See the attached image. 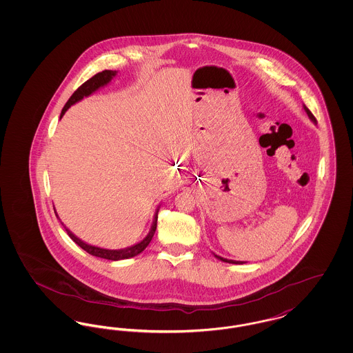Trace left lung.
Instances as JSON below:
<instances>
[{"label":"left lung","mask_w":353,"mask_h":353,"mask_svg":"<svg viewBox=\"0 0 353 353\" xmlns=\"http://www.w3.org/2000/svg\"><path fill=\"white\" fill-rule=\"evenodd\" d=\"M303 108H304V111H305V114H307V117L310 118V120L314 123V124H316V119H315V117L311 114V111L303 104ZM213 255L217 258V259H219V261H222V262H228V263H234V265H243V263H246V262H243V261H233V259H226V258H222V256H219V255H217V254H214L213 252Z\"/></svg>","instance_id":"1"}]
</instances>
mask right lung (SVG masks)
<instances>
[{
    "instance_id": "right-lung-1",
    "label": "right lung",
    "mask_w": 353,
    "mask_h": 353,
    "mask_svg": "<svg viewBox=\"0 0 353 353\" xmlns=\"http://www.w3.org/2000/svg\"><path fill=\"white\" fill-rule=\"evenodd\" d=\"M117 74H118L117 70H115V71H112V70H104V71H101V72H98L97 75H94V77H92L91 79H88L87 82H84V83L71 95V98L68 99L66 105L63 107V110H62V112H61V118L65 115V112L68 111V108H70L72 104H75V103L82 101L84 98L92 95L95 91H98L101 87L107 85V84L110 83V82L117 77ZM159 208H160V205L157 206V209H156V212H154V214H153V221H152V226L151 229H150V232H148V234L145 235L140 242L134 243L132 246H128V248H124V249H119V250L103 249V248H99V246H94V245L85 243L81 238H78L74 233H71L63 223H62V225L65 226L68 236H70L78 246H81L84 252L91 254V255H94V256H99V258L110 259V261H121V259L132 258L134 255L144 252V249L150 245V242L152 241V236H153L154 232H156V226H157V213H159ZM55 214H57V212H55ZM57 217H58V214H57ZM58 219H59V217H58Z\"/></svg>"
}]
</instances>
